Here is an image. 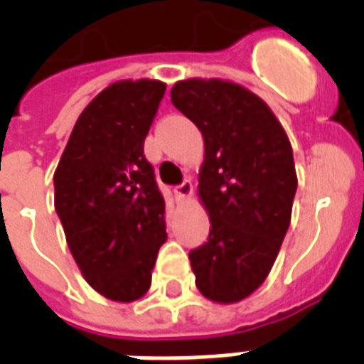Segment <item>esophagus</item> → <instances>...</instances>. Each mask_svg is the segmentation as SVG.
Wrapping results in <instances>:
<instances>
[{
  "instance_id": "obj_1",
  "label": "esophagus",
  "mask_w": 364,
  "mask_h": 364,
  "mask_svg": "<svg viewBox=\"0 0 364 364\" xmlns=\"http://www.w3.org/2000/svg\"><path fill=\"white\" fill-rule=\"evenodd\" d=\"M176 194H177V198H181V200H187V198H191V196H193L194 194V187H193V183L188 181H183L181 185H179V187L176 188Z\"/></svg>"
}]
</instances>
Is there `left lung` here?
Instances as JSON below:
<instances>
[{
  "instance_id": "left-lung-1",
  "label": "left lung",
  "mask_w": 364,
  "mask_h": 364,
  "mask_svg": "<svg viewBox=\"0 0 364 364\" xmlns=\"http://www.w3.org/2000/svg\"><path fill=\"white\" fill-rule=\"evenodd\" d=\"M171 104L204 137L198 196L211 227L188 253L196 287L234 304L264 283L287 234L299 183L291 141L264 100L238 82L177 81Z\"/></svg>"
}]
</instances>
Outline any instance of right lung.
Segmentation results:
<instances>
[{
	"label": "right lung",
	"mask_w": 364,
	"mask_h": 364,
	"mask_svg": "<svg viewBox=\"0 0 364 364\" xmlns=\"http://www.w3.org/2000/svg\"><path fill=\"white\" fill-rule=\"evenodd\" d=\"M166 82L126 79L104 88L77 119L54 171V208L88 285L115 302L151 287L168 240L166 202L143 141Z\"/></svg>",
	"instance_id": "add662e5"
}]
</instances>
